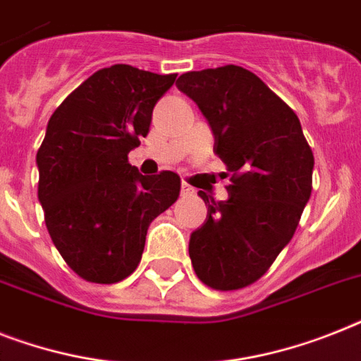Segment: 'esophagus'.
Returning a JSON list of instances; mask_svg holds the SVG:
<instances>
[{"instance_id":"1","label":"esophagus","mask_w":361,"mask_h":361,"mask_svg":"<svg viewBox=\"0 0 361 361\" xmlns=\"http://www.w3.org/2000/svg\"><path fill=\"white\" fill-rule=\"evenodd\" d=\"M181 195H183V196H195L196 195L195 187L189 185L187 181H183V183H181Z\"/></svg>"}]
</instances>
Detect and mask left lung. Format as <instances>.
I'll return each mask as SVG.
<instances>
[{"instance_id":"1","label":"left lung","mask_w":361,"mask_h":361,"mask_svg":"<svg viewBox=\"0 0 361 361\" xmlns=\"http://www.w3.org/2000/svg\"><path fill=\"white\" fill-rule=\"evenodd\" d=\"M176 85L209 122L231 181L226 202L198 192L207 219L190 233L192 269L211 289H243L291 241L312 195L313 152L295 111L250 70L187 72Z\"/></svg>"}]
</instances>
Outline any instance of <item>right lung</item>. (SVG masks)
<instances>
[{
  "label": "right lung",
  "mask_w": 361,
  "mask_h": 361,
  "mask_svg": "<svg viewBox=\"0 0 361 361\" xmlns=\"http://www.w3.org/2000/svg\"><path fill=\"white\" fill-rule=\"evenodd\" d=\"M176 75L130 64L102 68L49 118L37 152L38 200L59 254L87 282L130 276L150 222L180 196L176 172L142 176L128 161Z\"/></svg>",
  "instance_id": "1"
}]
</instances>
